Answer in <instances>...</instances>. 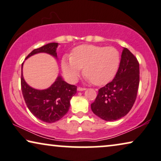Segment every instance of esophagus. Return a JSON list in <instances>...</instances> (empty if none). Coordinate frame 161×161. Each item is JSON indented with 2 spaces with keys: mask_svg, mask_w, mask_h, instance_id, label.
<instances>
[{
  "mask_svg": "<svg viewBox=\"0 0 161 161\" xmlns=\"http://www.w3.org/2000/svg\"><path fill=\"white\" fill-rule=\"evenodd\" d=\"M77 90H78L79 91H85L86 88H85V87H77Z\"/></svg>",
  "mask_w": 161,
  "mask_h": 161,
  "instance_id": "1",
  "label": "esophagus"
}]
</instances>
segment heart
<instances>
[{
  "label": "heart",
  "instance_id": "obj_1",
  "mask_svg": "<svg viewBox=\"0 0 161 161\" xmlns=\"http://www.w3.org/2000/svg\"><path fill=\"white\" fill-rule=\"evenodd\" d=\"M120 61V53L115 47L81 45L73 50L72 56H63L61 65L70 82L76 80L83 68L84 76L93 85L101 86L114 78Z\"/></svg>",
  "mask_w": 161,
  "mask_h": 161
}]
</instances>
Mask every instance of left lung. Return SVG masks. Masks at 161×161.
Segmentation results:
<instances>
[{"instance_id": "left-lung-1", "label": "left lung", "mask_w": 161, "mask_h": 161, "mask_svg": "<svg viewBox=\"0 0 161 161\" xmlns=\"http://www.w3.org/2000/svg\"><path fill=\"white\" fill-rule=\"evenodd\" d=\"M140 70L138 59L124 48L117 74L112 82L98 90L91 110L103 120L113 121L126 115L136 102Z\"/></svg>"}]
</instances>
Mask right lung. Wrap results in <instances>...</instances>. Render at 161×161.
Masks as SVG:
<instances>
[{
	"instance_id": "1",
	"label": "right lung",
	"mask_w": 161,
	"mask_h": 161,
	"mask_svg": "<svg viewBox=\"0 0 161 161\" xmlns=\"http://www.w3.org/2000/svg\"><path fill=\"white\" fill-rule=\"evenodd\" d=\"M57 42L46 44L34 49L25 59L35 53L42 52L57 57ZM76 86L68 84L61 76H58L48 88L36 90L25 82L23 74H21V90L28 108L34 116L47 123L58 121L68 113L70 105V101L76 93Z\"/></svg>"
}]
</instances>
